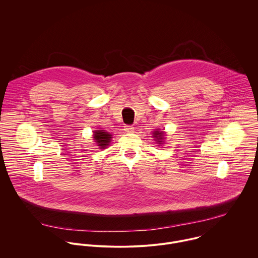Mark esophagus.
I'll return each instance as SVG.
<instances>
[{
	"mask_svg": "<svg viewBox=\"0 0 258 258\" xmlns=\"http://www.w3.org/2000/svg\"><path fill=\"white\" fill-rule=\"evenodd\" d=\"M124 130H125L126 132H128V133H132V132L134 131V127H133V126H130V125H127V126H125Z\"/></svg>",
	"mask_w": 258,
	"mask_h": 258,
	"instance_id": "esophagus-1",
	"label": "esophagus"
}]
</instances>
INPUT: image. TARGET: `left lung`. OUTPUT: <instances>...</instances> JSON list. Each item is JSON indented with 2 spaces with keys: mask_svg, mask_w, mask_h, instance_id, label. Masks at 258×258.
<instances>
[{
  "mask_svg": "<svg viewBox=\"0 0 258 258\" xmlns=\"http://www.w3.org/2000/svg\"><path fill=\"white\" fill-rule=\"evenodd\" d=\"M164 132L163 131H159V130H156L153 132V137L155 138V141H157V143L159 145L163 144L164 142Z\"/></svg>",
  "mask_w": 258,
  "mask_h": 258,
  "instance_id": "8db88e82",
  "label": "left lung"
}]
</instances>
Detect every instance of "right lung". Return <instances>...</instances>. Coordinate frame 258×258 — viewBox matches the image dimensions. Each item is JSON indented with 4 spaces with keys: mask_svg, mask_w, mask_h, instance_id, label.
Here are the masks:
<instances>
[{
    "mask_svg": "<svg viewBox=\"0 0 258 258\" xmlns=\"http://www.w3.org/2000/svg\"><path fill=\"white\" fill-rule=\"evenodd\" d=\"M93 138L99 149H105L111 142L112 135L104 130L93 131Z\"/></svg>",
    "mask_w": 258,
    "mask_h": 258,
    "instance_id": "1",
    "label": "right lung"
}]
</instances>
